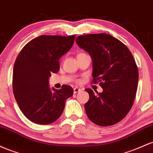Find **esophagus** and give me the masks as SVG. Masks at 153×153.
Returning a JSON list of instances; mask_svg holds the SVG:
<instances>
[{"mask_svg":"<svg viewBox=\"0 0 153 153\" xmlns=\"http://www.w3.org/2000/svg\"><path fill=\"white\" fill-rule=\"evenodd\" d=\"M80 91H81V89L78 88V87H74V94H76L79 92H80Z\"/></svg>","mask_w":153,"mask_h":153,"instance_id":"esophagus-1","label":"esophagus"}]
</instances>
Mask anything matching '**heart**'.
<instances>
[{"label":"heart","instance_id":"heart-1","mask_svg":"<svg viewBox=\"0 0 153 153\" xmlns=\"http://www.w3.org/2000/svg\"><path fill=\"white\" fill-rule=\"evenodd\" d=\"M79 54H80V53H79Z\"/></svg>","mask_w":153,"mask_h":153}]
</instances>
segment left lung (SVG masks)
Listing matches in <instances>:
<instances>
[{"instance_id": "left-lung-1", "label": "left lung", "mask_w": 153, "mask_h": 153, "mask_svg": "<svg viewBox=\"0 0 153 153\" xmlns=\"http://www.w3.org/2000/svg\"><path fill=\"white\" fill-rule=\"evenodd\" d=\"M76 44L92 59L93 82H100L102 92L86 89L90 98L85 104L92 122L108 126L121 121L134 101L138 85V68L133 56L123 42L108 34L77 37Z\"/></svg>"}]
</instances>
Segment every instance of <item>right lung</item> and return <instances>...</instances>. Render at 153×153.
<instances>
[{
	"mask_svg": "<svg viewBox=\"0 0 153 153\" xmlns=\"http://www.w3.org/2000/svg\"><path fill=\"white\" fill-rule=\"evenodd\" d=\"M75 35H41L26 44L13 70V91L24 115L32 122L49 124L61 116L65 102L73 95L71 87H49L51 73L59 71L58 61L71 48Z\"/></svg>",
	"mask_w": 153,
	"mask_h": 153,
	"instance_id": "right-lung-1",
	"label": "right lung"
}]
</instances>
